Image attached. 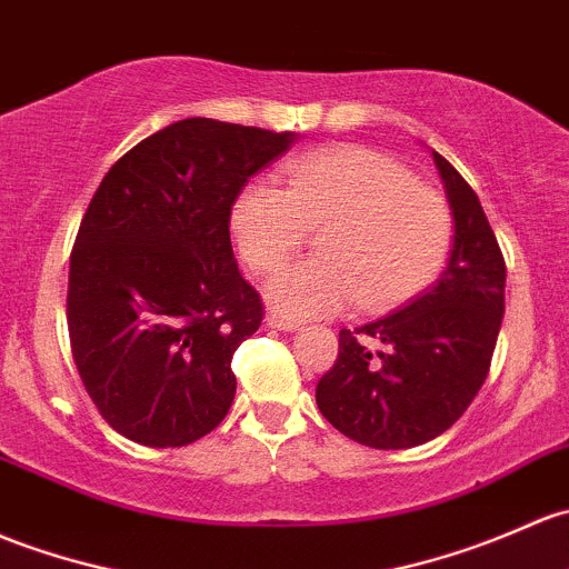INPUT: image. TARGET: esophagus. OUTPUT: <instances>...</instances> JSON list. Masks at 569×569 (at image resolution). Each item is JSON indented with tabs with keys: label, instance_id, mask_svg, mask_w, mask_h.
Segmentation results:
<instances>
[{
	"label": "esophagus",
	"instance_id": "obj_1",
	"mask_svg": "<svg viewBox=\"0 0 569 569\" xmlns=\"http://www.w3.org/2000/svg\"><path fill=\"white\" fill-rule=\"evenodd\" d=\"M267 325L274 327V330H283V332H297V330H300V321L286 319V316H278V313H269L267 316Z\"/></svg>",
	"mask_w": 569,
	"mask_h": 569
}]
</instances>
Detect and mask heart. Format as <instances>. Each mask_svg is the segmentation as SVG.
I'll list each match as a JSON object with an SVG mask.
<instances>
[{"instance_id":"b5f03b06","label":"heart","mask_w":569,"mask_h":569,"mask_svg":"<svg viewBox=\"0 0 569 569\" xmlns=\"http://www.w3.org/2000/svg\"><path fill=\"white\" fill-rule=\"evenodd\" d=\"M229 229L256 274L283 264L308 229H325L319 256L280 269L267 286L274 310L313 319L355 297L365 310H385L420 295L450 253L452 214L395 160L343 147L291 160L280 188L244 184Z\"/></svg>"}]
</instances>
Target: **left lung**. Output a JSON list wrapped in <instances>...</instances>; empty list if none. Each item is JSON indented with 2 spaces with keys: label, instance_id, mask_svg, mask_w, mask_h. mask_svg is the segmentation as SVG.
Returning a JSON list of instances; mask_svg holds the SVG:
<instances>
[{
  "label": "left lung",
  "instance_id": "1",
  "mask_svg": "<svg viewBox=\"0 0 569 569\" xmlns=\"http://www.w3.org/2000/svg\"><path fill=\"white\" fill-rule=\"evenodd\" d=\"M456 234L445 272L406 308L340 330L338 360L316 387L327 422L376 450H406L445 433L486 381L507 267L480 199L433 152Z\"/></svg>",
  "mask_w": 569,
  "mask_h": 569
}]
</instances>
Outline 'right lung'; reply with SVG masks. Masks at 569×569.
<instances>
[{
  "mask_svg": "<svg viewBox=\"0 0 569 569\" xmlns=\"http://www.w3.org/2000/svg\"><path fill=\"white\" fill-rule=\"evenodd\" d=\"M295 141L179 119L122 154L94 190L70 253V349L124 439L184 447L229 415L231 357L264 316L231 250V204Z\"/></svg>",
  "mask_w": 569,
  "mask_h": 569,
  "instance_id": "add662e5",
  "label": "right lung"
}]
</instances>
